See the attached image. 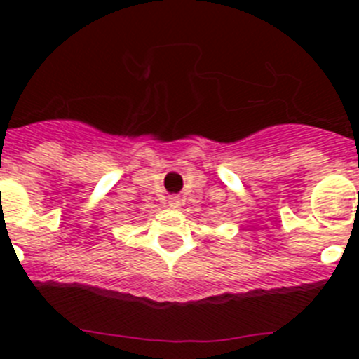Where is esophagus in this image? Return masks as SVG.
<instances>
[{
	"label": "esophagus",
	"mask_w": 359,
	"mask_h": 359,
	"mask_svg": "<svg viewBox=\"0 0 359 359\" xmlns=\"http://www.w3.org/2000/svg\"><path fill=\"white\" fill-rule=\"evenodd\" d=\"M168 203H170V206H172V208H180V206H182V198H180V196H170Z\"/></svg>",
	"instance_id": "obj_1"
}]
</instances>
